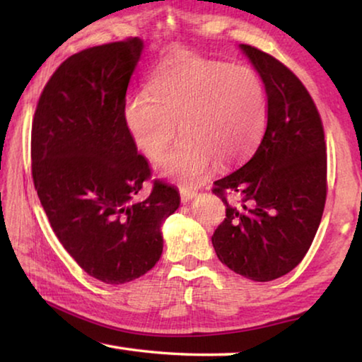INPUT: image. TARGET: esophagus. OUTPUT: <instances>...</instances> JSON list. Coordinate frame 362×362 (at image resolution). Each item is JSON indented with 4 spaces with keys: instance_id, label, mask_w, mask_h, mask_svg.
Returning a JSON list of instances; mask_svg holds the SVG:
<instances>
[{
    "instance_id": "obj_1",
    "label": "esophagus",
    "mask_w": 362,
    "mask_h": 362,
    "mask_svg": "<svg viewBox=\"0 0 362 362\" xmlns=\"http://www.w3.org/2000/svg\"><path fill=\"white\" fill-rule=\"evenodd\" d=\"M196 194H198V192H194V189H185V188H182V189H180V199H182V203H183V204L189 203V201H192Z\"/></svg>"
}]
</instances>
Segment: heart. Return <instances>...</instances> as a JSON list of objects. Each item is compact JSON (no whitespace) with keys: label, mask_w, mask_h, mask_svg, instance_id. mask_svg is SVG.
<instances>
[{"label":"heart","mask_w":362,"mask_h":362,"mask_svg":"<svg viewBox=\"0 0 362 362\" xmlns=\"http://www.w3.org/2000/svg\"><path fill=\"white\" fill-rule=\"evenodd\" d=\"M126 129L139 151L159 161L179 124L183 137L161 173L183 183L203 180L214 159L231 166L255 150L267 124V94L254 70L220 60L183 57L163 65L127 97Z\"/></svg>","instance_id":"obj_1"}]
</instances>
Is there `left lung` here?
<instances>
[{"label":"left lung","mask_w":362,"mask_h":362,"mask_svg":"<svg viewBox=\"0 0 362 362\" xmlns=\"http://www.w3.org/2000/svg\"><path fill=\"white\" fill-rule=\"evenodd\" d=\"M241 49L265 84L267 127L254 156L214 182L226 217L212 246L233 272L265 283L292 272L315 240L327 194L326 140L303 83L269 54Z\"/></svg>","instance_id":"8db88e82"}]
</instances>
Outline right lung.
Segmentation results:
<instances>
[{
  "mask_svg": "<svg viewBox=\"0 0 362 362\" xmlns=\"http://www.w3.org/2000/svg\"><path fill=\"white\" fill-rule=\"evenodd\" d=\"M144 42L127 38L76 52L40 95L32 126V175L42 209L66 252L89 276L124 284L163 254L161 223L180 204L153 180L126 129L127 86Z\"/></svg>",
  "mask_w": 362,
  "mask_h": 362,
  "instance_id": "add662e5",
  "label": "right lung"
}]
</instances>
